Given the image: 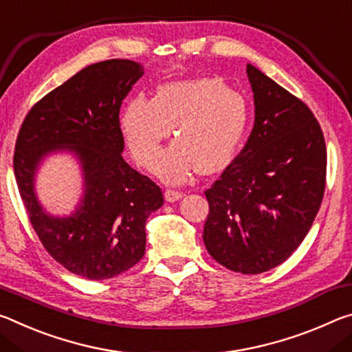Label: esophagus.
Returning a JSON list of instances; mask_svg holds the SVG:
<instances>
[{"mask_svg":"<svg viewBox=\"0 0 352 352\" xmlns=\"http://www.w3.org/2000/svg\"><path fill=\"white\" fill-rule=\"evenodd\" d=\"M184 197V193L181 190H175V188H166L165 190V199L170 201V203H175V201L181 199Z\"/></svg>","mask_w":352,"mask_h":352,"instance_id":"34e87169","label":"esophagus"}]
</instances>
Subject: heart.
<instances>
[{"mask_svg": "<svg viewBox=\"0 0 352 352\" xmlns=\"http://www.w3.org/2000/svg\"><path fill=\"white\" fill-rule=\"evenodd\" d=\"M250 106L240 91L218 78L175 80L160 85L146 100L137 96L122 111L120 124L134 159L168 182H181L199 168L215 173L226 166L240 145ZM178 142L161 155L169 135ZM158 164H155V160Z\"/></svg>", "mask_w": 352, "mask_h": 352, "instance_id": "obj_1", "label": "heart"}]
</instances>
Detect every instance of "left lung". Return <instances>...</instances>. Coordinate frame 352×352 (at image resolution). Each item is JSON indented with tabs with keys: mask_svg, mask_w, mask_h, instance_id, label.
I'll return each instance as SVG.
<instances>
[{
	"mask_svg": "<svg viewBox=\"0 0 352 352\" xmlns=\"http://www.w3.org/2000/svg\"><path fill=\"white\" fill-rule=\"evenodd\" d=\"M256 122L246 145L207 188L206 250L230 272L258 274L306 239L326 188V143L306 102L248 63Z\"/></svg>",
	"mask_w": 352,
	"mask_h": 352,
	"instance_id": "left-lung-1",
	"label": "left lung"
}]
</instances>
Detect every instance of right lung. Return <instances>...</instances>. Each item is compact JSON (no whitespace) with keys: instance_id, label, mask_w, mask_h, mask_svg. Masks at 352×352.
I'll list each match as a JSON object with an SVG mask.
<instances>
[{"instance_id":"1","label":"right lung","mask_w":352,"mask_h":352,"mask_svg":"<svg viewBox=\"0 0 352 352\" xmlns=\"http://www.w3.org/2000/svg\"><path fill=\"white\" fill-rule=\"evenodd\" d=\"M142 74L134 60L94 63L37 101L16 135L14 173L32 228L57 263L85 279H111L140 262L146 218L164 204L157 184L122 157L120 107ZM60 147L78 154L86 179L83 204L68 219L46 216L33 193L38 162Z\"/></svg>"}]
</instances>
